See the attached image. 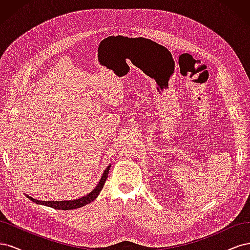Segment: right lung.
<instances>
[{
  "label": "right lung",
  "instance_id": "add662e5",
  "mask_svg": "<svg viewBox=\"0 0 250 250\" xmlns=\"http://www.w3.org/2000/svg\"><path fill=\"white\" fill-rule=\"evenodd\" d=\"M109 169H110V165L107 166V168L104 170L102 176L99 180V183H98V185L96 186L94 190L90 193H88L87 195L82 196L81 198H78V199L62 200V201H42V200L34 199L31 197V196H29L27 194H25V195L27 196V198H29L30 200L37 203V204H41V206H46L49 208H53L56 209H63V210H71V209H75V208H79L84 207V206H86V204L94 201L98 197V195H99L100 192L102 191L105 180L107 179Z\"/></svg>",
  "mask_w": 250,
  "mask_h": 250
}]
</instances>
